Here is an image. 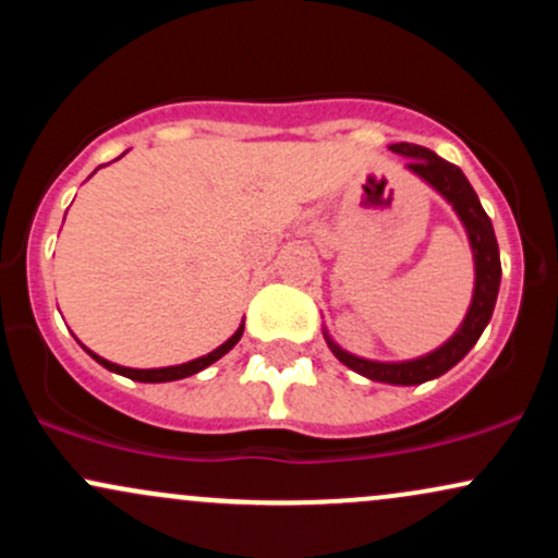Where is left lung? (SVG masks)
Returning <instances> with one entry per match:
<instances>
[{
  "label": "left lung",
  "instance_id": "1",
  "mask_svg": "<svg viewBox=\"0 0 558 558\" xmlns=\"http://www.w3.org/2000/svg\"><path fill=\"white\" fill-rule=\"evenodd\" d=\"M388 149L393 155L407 157V170L430 185L435 194L444 196L451 204L453 213H457L459 222L464 226L472 259H475V288H472L470 310H466L462 325L446 343H440L430 354L407 362L364 360V356L341 349V345L332 341L328 330H323V336L332 354H336V360L362 377H369L375 383H388V386H420V383L435 380V377L448 373L453 364L462 362L470 354L472 345L477 343V338L483 336V330L488 328L493 306H496L498 299V286H501V257H498V243L496 233H493L490 217L485 215L475 189H472L457 165L446 162L444 157L417 144H390Z\"/></svg>",
  "mask_w": 558,
  "mask_h": 558
}]
</instances>
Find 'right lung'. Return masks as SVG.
<instances>
[{
    "label": "right lung",
    "instance_id": "1",
    "mask_svg": "<svg viewBox=\"0 0 558 558\" xmlns=\"http://www.w3.org/2000/svg\"><path fill=\"white\" fill-rule=\"evenodd\" d=\"M241 336H243V323L239 325V330H235L233 336H230L226 343H220L215 351H209V354L198 356V360L183 362V364H172V367H155V369L123 367V364H114V362H110V360H105V356L94 354V351L86 349V345H83L81 341H78V343L83 345V351H86V354L92 356V360L99 362L101 367L110 369V373H118V375H123V377H131V380H138V383H170V380H183V377H191V375L202 373V369H207L209 364H215L217 360H220V356H226L228 351L233 349V345L241 341Z\"/></svg>",
    "mask_w": 558,
    "mask_h": 558
}]
</instances>
